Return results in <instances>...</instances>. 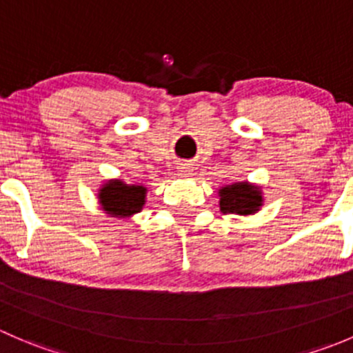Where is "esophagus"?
<instances>
[{"mask_svg": "<svg viewBox=\"0 0 353 353\" xmlns=\"http://www.w3.org/2000/svg\"><path fill=\"white\" fill-rule=\"evenodd\" d=\"M179 172L191 174V172H193V167H191V163H181V165H179Z\"/></svg>", "mask_w": 353, "mask_h": 353, "instance_id": "esophagus-1", "label": "esophagus"}]
</instances>
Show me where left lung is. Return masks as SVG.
Masks as SVG:
<instances>
[{
	"label": "left lung",
	"mask_w": 353,
	"mask_h": 353,
	"mask_svg": "<svg viewBox=\"0 0 353 353\" xmlns=\"http://www.w3.org/2000/svg\"><path fill=\"white\" fill-rule=\"evenodd\" d=\"M261 193L258 188L248 183H237L220 190V210L223 215L230 213L249 215L261 206Z\"/></svg>",
	"instance_id": "1"
}]
</instances>
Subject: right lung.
Segmentation results:
<instances>
[{"label": "right lung", "mask_w": 353, "mask_h": 353, "mask_svg": "<svg viewBox=\"0 0 353 353\" xmlns=\"http://www.w3.org/2000/svg\"><path fill=\"white\" fill-rule=\"evenodd\" d=\"M143 186H128L123 181H110L99 193L101 205L109 215L130 216L138 213L145 203Z\"/></svg>", "instance_id": "1"}]
</instances>
